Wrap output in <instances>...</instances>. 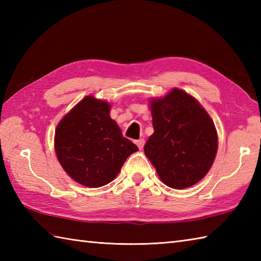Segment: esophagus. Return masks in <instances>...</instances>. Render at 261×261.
<instances>
[{"label":"esophagus","instance_id":"34e87169","mask_svg":"<svg viewBox=\"0 0 261 261\" xmlns=\"http://www.w3.org/2000/svg\"><path fill=\"white\" fill-rule=\"evenodd\" d=\"M136 145L138 146V148H139V149H142L143 146H145V140H143V139L136 140Z\"/></svg>","mask_w":261,"mask_h":261}]
</instances>
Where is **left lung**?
I'll list each match as a JSON object with an SVG mask.
<instances>
[{"mask_svg": "<svg viewBox=\"0 0 261 261\" xmlns=\"http://www.w3.org/2000/svg\"><path fill=\"white\" fill-rule=\"evenodd\" d=\"M153 134L145 145L147 158L165 185L182 190L208 173L218 152L213 120L195 97L173 88L150 98Z\"/></svg>", "mask_w": 261, "mask_h": 261, "instance_id": "1", "label": "left lung"}]
</instances>
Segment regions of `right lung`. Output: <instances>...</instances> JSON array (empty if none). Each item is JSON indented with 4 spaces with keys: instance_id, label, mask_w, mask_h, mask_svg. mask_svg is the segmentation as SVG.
Segmentation results:
<instances>
[{
    "instance_id": "1",
    "label": "right lung",
    "mask_w": 261,
    "mask_h": 261,
    "mask_svg": "<svg viewBox=\"0 0 261 261\" xmlns=\"http://www.w3.org/2000/svg\"><path fill=\"white\" fill-rule=\"evenodd\" d=\"M111 104L88 95L59 121L55 131V151L71 179L96 188L120 173L126 158L139 150L122 136L111 119Z\"/></svg>"
}]
</instances>
